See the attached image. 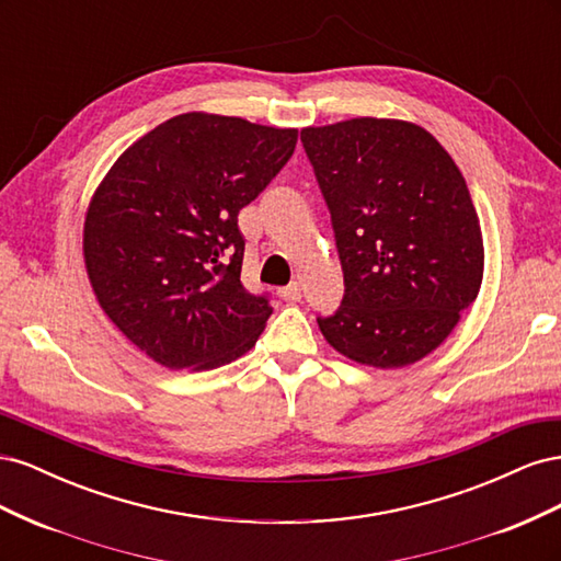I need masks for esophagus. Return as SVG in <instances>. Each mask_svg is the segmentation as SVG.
<instances>
[{"label":"esophagus","instance_id":"1","mask_svg":"<svg viewBox=\"0 0 561 561\" xmlns=\"http://www.w3.org/2000/svg\"><path fill=\"white\" fill-rule=\"evenodd\" d=\"M278 295H280L285 301H299V299H301V287H299V283H290V285L280 287Z\"/></svg>","mask_w":561,"mask_h":561}]
</instances>
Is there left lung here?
Listing matches in <instances>:
<instances>
[{
  "mask_svg": "<svg viewBox=\"0 0 561 561\" xmlns=\"http://www.w3.org/2000/svg\"><path fill=\"white\" fill-rule=\"evenodd\" d=\"M344 297L318 316L346 358L404 367L445 342L480 293L484 248L466 180L428 130L396 118L304 128Z\"/></svg>",
  "mask_w": 561,
  "mask_h": 561,
  "instance_id": "left-lung-1",
  "label": "left lung"
}]
</instances>
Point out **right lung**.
Returning a JSON list of instances; mask_svg holds the SVG:
<instances>
[{"label":"right lung","instance_id":"add662e5","mask_svg":"<svg viewBox=\"0 0 561 561\" xmlns=\"http://www.w3.org/2000/svg\"><path fill=\"white\" fill-rule=\"evenodd\" d=\"M295 145V128L190 112L128 147L98 186L83 225L93 293L151 360L215 369L257 342L274 309L241 283L239 213Z\"/></svg>","mask_w":561,"mask_h":561}]
</instances>
